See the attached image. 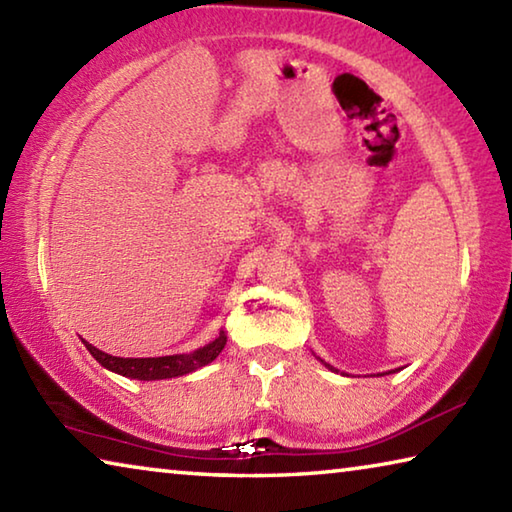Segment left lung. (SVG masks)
Returning <instances> with one entry per match:
<instances>
[{"mask_svg":"<svg viewBox=\"0 0 512 512\" xmlns=\"http://www.w3.org/2000/svg\"><path fill=\"white\" fill-rule=\"evenodd\" d=\"M325 366H327V363H325ZM327 368H329V366H327ZM391 372H395V370H391Z\"/></svg>","mask_w":512,"mask_h":512,"instance_id":"obj_1","label":"left lung"}]
</instances>
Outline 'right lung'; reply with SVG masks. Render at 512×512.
<instances>
[{"mask_svg": "<svg viewBox=\"0 0 512 512\" xmlns=\"http://www.w3.org/2000/svg\"><path fill=\"white\" fill-rule=\"evenodd\" d=\"M225 341H228V336H225V332L221 329L219 336H216L212 343H207V345H203V348H198L194 352L169 354V357H149V359L112 357V354L101 352L99 348H94V345L88 341H83V343L103 368L117 372V375L131 377V379L153 381V379H169V377L189 375V372L207 366V363H212L216 357H219L221 350L225 348Z\"/></svg>", "mask_w": 512, "mask_h": 512, "instance_id": "add662e5", "label": "right lung"}]
</instances>
